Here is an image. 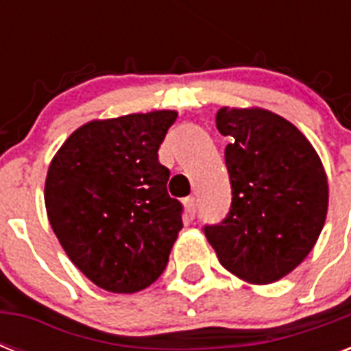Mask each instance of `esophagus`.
I'll return each instance as SVG.
<instances>
[{"instance_id":"34e87169","label":"esophagus","mask_w":351,"mask_h":351,"mask_svg":"<svg viewBox=\"0 0 351 351\" xmlns=\"http://www.w3.org/2000/svg\"><path fill=\"white\" fill-rule=\"evenodd\" d=\"M184 206H186L187 213H189V217H195V213H197V198L195 197H189L184 200Z\"/></svg>"}]
</instances>
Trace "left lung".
<instances>
[{"mask_svg":"<svg viewBox=\"0 0 351 351\" xmlns=\"http://www.w3.org/2000/svg\"><path fill=\"white\" fill-rule=\"evenodd\" d=\"M217 129L230 136L226 165L233 200L204 233L220 264L250 284H271L313 250L328 213V178L310 140L261 107H220Z\"/></svg>","mask_w":351,"mask_h":351,"instance_id":"1","label":"left lung"}]
</instances>
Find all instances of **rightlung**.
Masks as SVG:
<instances>
[{"label": "right lung", "mask_w": 351, "mask_h": 351, "mask_svg": "<svg viewBox=\"0 0 351 351\" xmlns=\"http://www.w3.org/2000/svg\"><path fill=\"white\" fill-rule=\"evenodd\" d=\"M176 111L134 112L78 127L54 154L45 180L52 231L98 288L134 293L167 266L182 204L167 193L158 147Z\"/></svg>", "instance_id": "1"}]
</instances>
